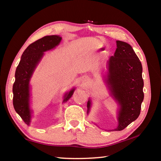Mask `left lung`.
<instances>
[{"instance_id":"left-lung-1","label":"left lung","mask_w":161,"mask_h":161,"mask_svg":"<svg viewBox=\"0 0 161 161\" xmlns=\"http://www.w3.org/2000/svg\"><path fill=\"white\" fill-rule=\"evenodd\" d=\"M114 56L107 63L106 83L110 95L119 105L118 126L114 130H121L134 121L141 112L144 98L143 92L142 64L128 43L117 40ZM92 101L87 102V114L90 111Z\"/></svg>"}]
</instances>
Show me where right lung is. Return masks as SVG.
I'll use <instances>...</instances> for the list:
<instances>
[{
	"label": "right lung",
	"mask_w": 161,
	"mask_h": 161,
	"mask_svg": "<svg viewBox=\"0 0 161 161\" xmlns=\"http://www.w3.org/2000/svg\"><path fill=\"white\" fill-rule=\"evenodd\" d=\"M62 40L59 35H48L30 45L23 52L15 70V80L13 86V107L16 112L27 125L31 123V86L30 81L35 68L39 64L45 52L53 50L59 45ZM75 90L73 88L64 95L63 103L69 100Z\"/></svg>",
	"instance_id": "add662e5"
}]
</instances>
